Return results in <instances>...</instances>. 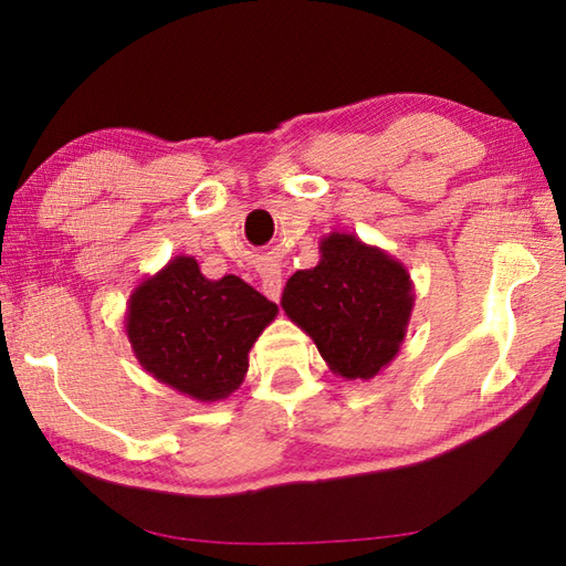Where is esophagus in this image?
Returning a JSON list of instances; mask_svg holds the SVG:
<instances>
[{"mask_svg": "<svg viewBox=\"0 0 566 566\" xmlns=\"http://www.w3.org/2000/svg\"><path fill=\"white\" fill-rule=\"evenodd\" d=\"M261 289L268 295V298L275 301L281 298V291H283V275H281V268L277 265H265L263 273H261Z\"/></svg>", "mask_w": 566, "mask_h": 566, "instance_id": "obj_1", "label": "esophagus"}]
</instances>
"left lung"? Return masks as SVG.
I'll return each mask as SVG.
<instances>
[{
	"instance_id": "left-lung-1",
	"label": "left lung",
	"mask_w": 566,
	"mask_h": 566,
	"mask_svg": "<svg viewBox=\"0 0 566 566\" xmlns=\"http://www.w3.org/2000/svg\"><path fill=\"white\" fill-rule=\"evenodd\" d=\"M321 261L295 271L281 308L308 333L333 374L368 381L391 364L413 311V281L406 265L350 233L321 238Z\"/></svg>"
}]
</instances>
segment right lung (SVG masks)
Masks as SVG:
<instances>
[{"instance_id":"add662e5","label":"right lung","mask_w":566,"mask_h":566,"mask_svg":"<svg viewBox=\"0 0 566 566\" xmlns=\"http://www.w3.org/2000/svg\"><path fill=\"white\" fill-rule=\"evenodd\" d=\"M277 305L238 275L210 281L192 255H175L129 293L125 333L157 381L202 403L243 384L248 354Z\"/></svg>"}]
</instances>
